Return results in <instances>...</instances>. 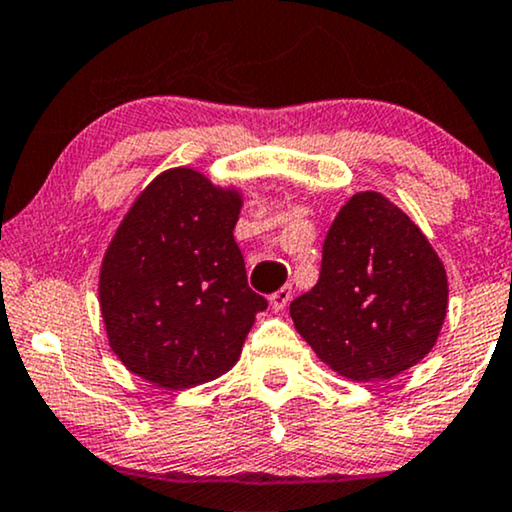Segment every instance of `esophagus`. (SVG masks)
Masks as SVG:
<instances>
[{
  "label": "esophagus",
  "mask_w": 512,
  "mask_h": 512,
  "mask_svg": "<svg viewBox=\"0 0 512 512\" xmlns=\"http://www.w3.org/2000/svg\"><path fill=\"white\" fill-rule=\"evenodd\" d=\"M291 298H293V288L283 286L272 295V298H269V305H272L274 312H281V310H286V305L291 303Z\"/></svg>",
  "instance_id": "34e87169"
}]
</instances>
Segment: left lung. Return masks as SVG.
<instances>
[{
	"instance_id": "1",
	"label": "left lung",
	"mask_w": 512,
	"mask_h": 512,
	"mask_svg": "<svg viewBox=\"0 0 512 512\" xmlns=\"http://www.w3.org/2000/svg\"><path fill=\"white\" fill-rule=\"evenodd\" d=\"M448 276L420 226L389 197L355 193L326 233L322 272L291 303L298 334L350 381H384L436 346Z\"/></svg>"
}]
</instances>
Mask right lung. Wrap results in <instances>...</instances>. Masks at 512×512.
<instances>
[{"mask_svg": "<svg viewBox=\"0 0 512 512\" xmlns=\"http://www.w3.org/2000/svg\"><path fill=\"white\" fill-rule=\"evenodd\" d=\"M240 207V190L188 166L162 171L135 197L100 269L109 348L128 372L183 391L236 365L267 310L233 240Z\"/></svg>", "mask_w": 512, "mask_h": 512, "instance_id": "obj_1", "label": "right lung"}]
</instances>
